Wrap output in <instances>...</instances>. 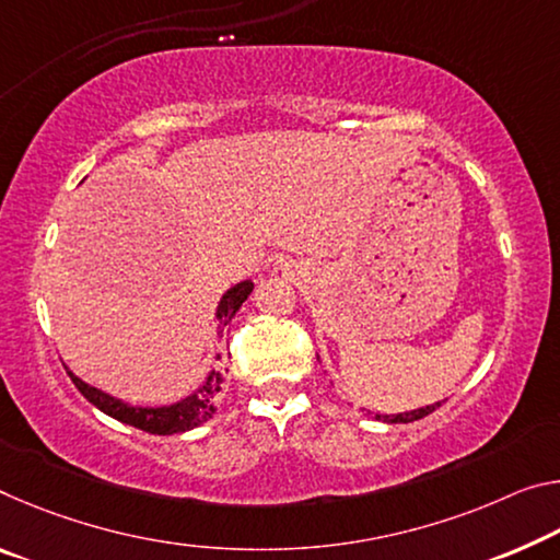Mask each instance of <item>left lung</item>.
<instances>
[{"label":"left lung","instance_id":"8db88e82","mask_svg":"<svg viewBox=\"0 0 560 560\" xmlns=\"http://www.w3.org/2000/svg\"><path fill=\"white\" fill-rule=\"evenodd\" d=\"M441 404H431V406H425V408H419V411H408V413H396V416H381V413H376V419L378 421H386V423H411V421H419V419H423V416H429V413H433L436 411ZM371 413V411H369Z\"/></svg>","mask_w":560,"mask_h":560}]
</instances>
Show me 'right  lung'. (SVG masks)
<instances>
[{"label": "right lung", "mask_w": 560, "mask_h": 560, "mask_svg": "<svg viewBox=\"0 0 560 560\" xmlns=\"http://www.w3.org/2000/svg\"><path fill=\"white\" fill-rule=\"evenodd\" d=\"M254 283L252 281H242L236 283L234 289H229L224 296L219 301V331L224 328L229 322H232L234 314L238 312V306L244 304L252 294ZM69 378L74 381V386L82 392L89 404H94L100 411L109 413L112 419H117L121 423L135 425V429H141L147 433H154V436H172V433H182L189 429H197L199 423L209 421L211 413L217 411L214 408V398L221 392V376L217 371H211V376L207 378L197 394L186 396L184 401L174 404V406H162V408H137L119 401V398H112L102 394L100 388H92L84 381H79L72 371H69Z\"/></svg>", "instance_id": "1"}]
</instances>
